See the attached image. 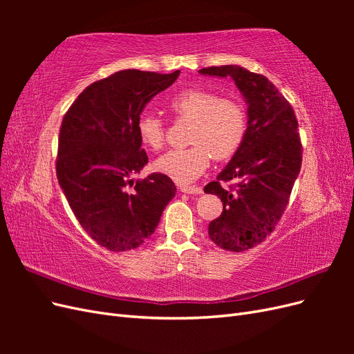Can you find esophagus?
<instances>
[{"instance_id": "1", "label": "esophagus", "mask_w": 354, "mask_h": 354, "mask_svg": "<svg viewBox=\"0 0 354 354\" xmlns=\"http://www.w3.org/2000/svg\"><path fill=\"white\" fill-rule=\"evenodd\" d=\"M180 192H183V194H187V195H201L203 190L201 187H195V186H181Z\"/></svg>"}]
</instances>
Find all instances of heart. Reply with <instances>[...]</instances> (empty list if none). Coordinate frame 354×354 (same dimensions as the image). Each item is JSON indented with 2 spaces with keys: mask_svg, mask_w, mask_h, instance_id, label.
I'll use <instances>...</instances> for the list:
<instances>
[{
  "mask_svg": "<svg viewBox=\"0 0 354 354\" xmlns=\"http://www.w3.org/2000/svg\"><path fill=\"white\" fill-rule=\"evenodd\" d=\"M169 108L180 118L194 121L190 130V146L173 149L155 160L158 173L178 185H189L209 165L211 155L227 159L238 152L246 133L243 106L218 94L189 88L180 91L169 102ZM137 134L145 146L159 149L165 140V125L159 116L143 113L136 124Z\"/></svg>",
  "mask_w": 354,
  "mask_h": 354,
  "instance_id": "1",
  "label": "heart"
}]
</instances>
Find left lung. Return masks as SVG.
Returning a JSON list of instances; mask_svg holds the SVG:
<instances>
[{
	"instance_id": "left-lung-1",
	"label": "left lung",
	"mask_w": 354,
	"mask_h": 354,
	"mask_svg": "<svg viewBox=\"0 0 354 354\" xmlns=\"http://www.w3.org/2000/svg\"><path fill=\"white\" fill-rule=\"evenodd\" d=\"M205 77L232 78L246 103V133L238 152L205 194L217 195L223 212L208 226L209 239L233 252L250 250L270 234L283 214L301 168V142L292 106L263 75L238 65L199 71ZM238 179L234 191L220 180Z\"/></svg>"
}]
</instances>
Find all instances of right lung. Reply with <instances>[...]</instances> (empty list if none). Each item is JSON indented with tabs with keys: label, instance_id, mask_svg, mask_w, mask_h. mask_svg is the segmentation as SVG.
Listing matches in <instances>:
<instances>
[{
	"label": "right lung",
	"instance_id": "right-lung-1",
	"mask_svg": "<svg viewBox=\"0 0 354 354\" xmlns=\"http://www.w3.org/2000/svg\"><path fill=\"white\" fill-rule=\"evenodd\" d=\"M127 69L88 85L62 121L56 173L84 230L115 252L145 243L176 196L169 177L152 173L128 192L130 177L147 164L137 134L146 104L178 78Z\"/></svg>",
	"mask_w": 354,
	"mask_h": 354
}]
</instances>
